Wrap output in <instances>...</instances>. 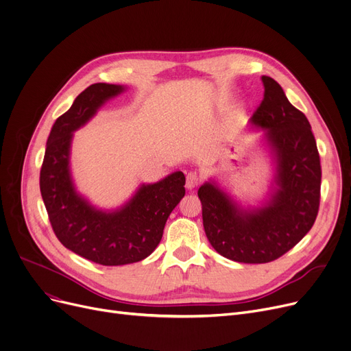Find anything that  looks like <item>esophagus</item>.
<instances>
[{
  "label": "esophagus",
  "mask_w": 351,
  "mask_h": 351,
  "mask_svg": "<svg viewBox=\"0 0 351 351\" xmlns=\"http://www.w3.org/2000/svg\"><path fill=\"white\" fill-rule=\"evenodd\" d=\"M197 183H199V178H197V175H196L195 172H189V173L186 175V183H185L186 189L192 191L193 188H196V186H197Z\"/></svg>",
  "instance_id": "34e87169"
}]
</instances>
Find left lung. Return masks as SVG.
<instances>
[{
    "instance_id": "8db88e82",
    "label": "left lung",
    "mask_w": 351,
    "mask_h": 351,
    "mask_svg": "<svg viewBox=\"0 0 351 351\" xmlns=\"http://www.w3.org/2000/svg\"><path fill=\"white\" fill-rule=\"evenodd\" d=\"M265 94L249 121L269 159L266 195L256 204L241 200L209 178L197 191L204 228L212 247L239 263H267L296 246L315 223L322 168L311 126L282 86L263 75Z\"/></svg>"
}]
</instances>
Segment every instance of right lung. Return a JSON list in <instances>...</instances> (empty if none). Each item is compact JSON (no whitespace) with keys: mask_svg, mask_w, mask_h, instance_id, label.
Segmentation results:
<instances>
[{"mask_svg":"<svg viewBox=\"0 0 351 351\" xmlns=\"http://www.w3.org/2000/svg\"><path fill=\"white\" fill-rule=\"evenodd\" d=\"M128 88L94 84L55 121L47 141L40 188L52 229L71 252L104 266L143 261L159 245L171 212L185 196V175L172 172L155 183H141L118 208L102 209L84 196L72 178L73 132Z\"/></svg>","mask_w":351,"mask_h":351,"instance_id":"obj_1","label":"right lung"}]
</instances>
